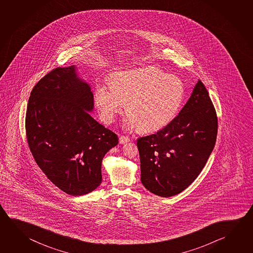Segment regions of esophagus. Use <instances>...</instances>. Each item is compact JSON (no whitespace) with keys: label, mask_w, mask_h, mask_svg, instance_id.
<instances>
[{"label":"esophagus","mask_w":253,"mask_h":253,"mask_svg":"<svg viewBox=\"0 0 253 253\" xmlns=\"http://www.w3.org/2000/svg\"><path fill=\"white\" fill-rule=\"evenodd\" d=\"M128 141H129V137H127V136H121L119 137V143L120 144H125V143Z\"/></svg>","instance_id":"esophagus-1"}]
</instances>
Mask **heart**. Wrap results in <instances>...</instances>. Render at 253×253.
<instances>
[{
    "label": "heart",
    "instance_id": "b5f03b06",
    "mask_svg": "<svg viewBox=\"0 0 253 253\" xmlns=\"http://www.w3.org/2000/svg\"><path fill=\"white\" fill-rule=\"evenodd\" d=\"M94 98L107 124L115 120L125 104V126L152 132L177 116L185 98V86L177 76L154 67H139L116 73L108 84H98Z\"/></svg>",
    "mask_w": 253,
    "mask_h": 253
}]
</instances>
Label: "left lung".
Masks as SVG:
<instances>
[{"label": "left lung", "instance_id": "left-lung-1", "mask_svg": "<svg viewBox=\"0 0 253 253\" xmlns=\"http://www.w3.org/2000/svg\"><path fill=\"white\" fill-rule=\"evenodd\" d=\"M217 131L215 108L205 86L198 80L171 123L137 139L143 186L162 197L185 190L207 163Z\"/></svg>", "mask_w": 253, "mask_h": 253}]
</instances>
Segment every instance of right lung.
Wrapping results in <instances>:
<instances>
[{
    "instance_id": "obj_1",
    "label": "right lung",
    "mask_w": 253,
    "mask_h": 253,
    "mask_svg": "<svg viewBox=\"0 0 253 253\" xmlns=\"http://www.w3.org/2000/svg\"><path fill=\"white\" fill-rule=\"evenodd\" d=\"M74 66L41 79L27 104L26 132L36 164L67 195H86L102 181L105 155L118 137L91 117L93 94Z\"/></svg>"
}]
</instances>
